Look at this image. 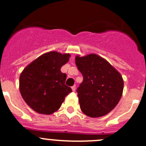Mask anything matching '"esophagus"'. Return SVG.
<instances>
[{
	"instance_id": "1",
	"label": "esophagus",
	"mask_w": 146,
	"mask_h": 146,
	"mask_svg": "<svg viewBox=\"0 0 146 146\" xmlns=\"http://www.w3.org/2000/svg\"><path fill=\"white\" fill-rule=\"evenodd\" d=\"M71 88H72V90H73V92H74V91H76V86H72V87H71Z\"/></svg>"
}]
</instances>
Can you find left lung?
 <instances>
[{
  "label": "left lung",
  "mask_w": 146,
  "mask_h": 146,
  "mask_svg": "<svg viewBox=\"0 0 146 146\" xmlns=\"http://www.w3.org/2000/svg\"><path fill=\"white\" fill-rule=\"evenodd\" d=\"M76 64L83 77L76 90L81 111L92 118L111 112L123 90V80L119 72L96 54L76 56Z\"/></svg>",
  "instance_id": "1"
}]
</instances>
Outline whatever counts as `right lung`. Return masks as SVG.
I'll return each instance as SVG.
<instances>
[{
  "instance_id": "right-lung-1",
  "label": "right lung",
  "mask_w": 146,
  "mask_h": 146,
  "mask_svg": "<svg viewBox=\"0 0 146 146\" xmlns=\"http://www.w3.org/2000/svg\"><path fill=\"white\" fill-rule=\"evenodd\" d=\"M70 54L46 53L24 68L20 76V92L25 103L41 114L58 111L72 89L65 85L66 74L60 71Z\"/></svg>"
}]
</instances>
